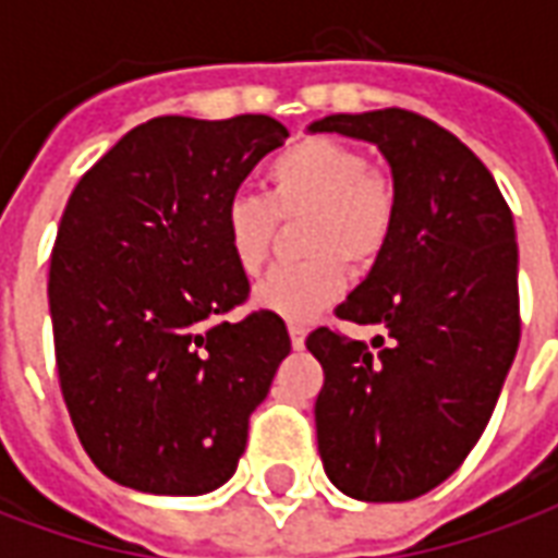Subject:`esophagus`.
<instances>
[{
    "label": "esophagus",
    "mask_w": 558,
    "mask_h": 558,
    "mask_svg": "<svg viewBox=\"0 0 558 558\" xmlns=\"http://www.w3.org/2000/svg\"><path fill=\"white\" fill-rule=\"evenodd\" d=\"M290 340H292V347H295V350H302L304 347V338H307V328L302 326V323H290Z\"/></svg>",
    "instance_id": "1"
}]
</instances>
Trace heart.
Returning a JSON list of instances; mask_svg holds the SVG:
<instances>
[{
  "label": "heart",
  "mask_w": 558,
  "mask_h": 558,
  "mask_svg": "<svg viewBox=\"0 0 558 558\" xmlns=\"http://www.w3.org/2000/svg\"><path fill=\"white\" fill-rule=\"evenodd\" d=\"M398 194L364 151L331 137H307L268 160L266 194H235L223 206V244L235 268L254 278L275 242V218L299 220L295 242L307 254L278 266L254 290L266 314L304 323L338 302L347 267L371 268L395 230Z\"/></svg>",
  "instance_id": "1"
}]
</instances>
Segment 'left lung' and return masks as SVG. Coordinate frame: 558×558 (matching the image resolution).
Wrapping results in <instances>:
<instances>
[{
  "mask_svg": "<svg viewBox=\"0 0 558 558\" xmlns=\"http://www.w3.org/2000/svg\"><path fill=\"white\" fill-rule=\"evenodd\" d=\"M311 134L374 143L395 182V230L340 319L316 328L326 371L316 439L328 481L362 502H407L454 472L487 427L520 343L517 235L490 170L454 134L407 110L335 113Z\"/></svg>",
  "mask_w": 558,
  "mask_h": 558,
  "instance_id": "left-lung-1",
  "label": "left lung"
}]
</instances>
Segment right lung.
Returning <instances> with one entry per match:
<instances>
[{
    "label": "right lung",
    "instance_id": "obj_1",
    "mask_svg": "<svg viewBox=\"0 0 558 558\" xmlns=\"http://www.w3.org/2000/svg\"><path fill=\"white\" fill-rule=\"evenodd\" d=\"M287 137L271 116H160L68 199L47 283L59 386L86 454L122 487L203 496L239 466L290 335L266 311L220 323L251 290L220 218Z\"/></svg>",
    "mask_w": 558,
    "mask_h": 558
}]
</instances>
